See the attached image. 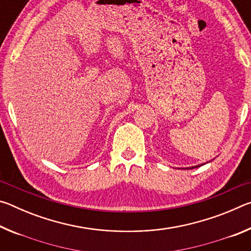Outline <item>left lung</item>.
<instances>
[{"label":"left lung","mask_w":251,"mask_h":251,"mask_svg":"<svg viewBox=\"0 0 251 251\" xmlns=\"http://www.w3.org/2000/svg\"><path fill=\"white\" fill-rule=\"evenodd\" d=\"M198 166H195V167H190V169H193V168H197ZM187 169H188V168H187Z\"/></svg>","instance_id":"8db88e82"}]
</instances>
